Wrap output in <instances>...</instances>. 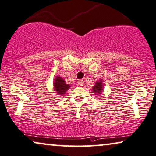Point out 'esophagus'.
<instances>
[{
	"label": "esophagus",
	"instance_id": "esophagus-1",
	"mask_svg": "<svg viewBox=\"0 0 156 156\" xmlns=\"http://www.w3.org/2000/svg\"><path fill=\"white\" fill-rule=\"evenodd\" d=\"M84 80H79L78 81V84L79 85H80V86H83V85H84Z\"/></svg>",
	"mask_w": 156,
	"mask_h": 156
}]
</instances>
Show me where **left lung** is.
I'll return each mask as SVG.
<instances>
[{
	"label": "left lung",
	"mask_w": 156,
	"mask_h": 156,
	"mask_svg": "<svg viewBox=\"0 0 156 156\" xmlns=\"http://www.w3.org/2000/svg\"><path fill=\"white\" fill-rule=\"evenodd\" d=\"M102 82H103L102 80H99V81L96 82L94 87H92V91L96 94L95 95H99L102 93L104 89V85Z\"/></svg>",
	"instance_id": "left-lung-1"
}]
</instances>
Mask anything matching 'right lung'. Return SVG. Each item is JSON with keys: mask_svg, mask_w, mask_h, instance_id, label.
Instances as JSON below:
<instances>
[{"mask_svg": "<svg viewBox=\"0 0 156 156\" xmlns=\"http://www.w3.org/2000/svg\"><path fill=\"white\" fill-rule=\"evenodd\" d=\"M54 80L55 82L53 83L54 90L56 92H57V94H59V95L64 94L71 87L69 84H66V81L64 80L63 78L60 77L59 76H56Z\"/></svg>", "mask_w": 156, "mask_h": 156, "instance_id": "right-lung-1", "label": "right lung"}]
</instances>
